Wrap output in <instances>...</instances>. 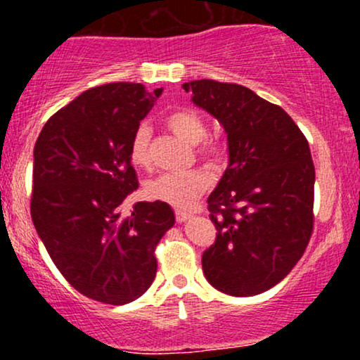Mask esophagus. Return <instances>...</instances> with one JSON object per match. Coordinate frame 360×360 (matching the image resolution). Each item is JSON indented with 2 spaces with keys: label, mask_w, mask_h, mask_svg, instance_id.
I'll return each mask as SVG.
<instances>
[{
  "label": "esophagus",
  "mask_w": 360,
  "mask_h": 360,
  "mask_svg": "<svg viewBox=\"0 0 360 360\" xmlns=\"http://www.w3.org/2000/svg\"><path fill=\"white\" fill-rule=\"evenodd\" d=\"M191 217H193V214L188 213V212H176V220L179 221V223L188 221Z\"/></svg>",
  "instance_id": "esophagus-1"
}]
</instances>
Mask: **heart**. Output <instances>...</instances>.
<instances>
[{"instance_id": "1", "label": "heart", "mask_w": 360, "mask_h": 360, "mask_svg": "<svg viewBox=\"0 0 360 360\" xmlns=\"http://www.w3.org/2000/svg\"><path fill=\"white\" fill-rule=\"evenodd\" d=\"M166 125L176 137L184 140L189 146H198L206 137V123L198 113L189 110H177L166 118ZM148 142H150V128L142 123L135 130L130 142V160L134 166L147 167L150 162L148 157ZM225 154V148L217 140H210L200 148V155L208 159L210 162H220ZM212 177L208 172L194 169L183 174H162L155 179L148 181L146 194L150 200L162 201L174 208H191L198 198L206 191Z\"/></svg>"}]
</instances>
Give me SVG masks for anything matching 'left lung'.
Wrapping results in <instances>:
<instances>
[{"label": "left lung", "mask_w": 360, "mask_h": 360, "mask_svg": "<svg viewBox=\"0 0 360 360\" xmlns=\"http://www.w3.org/2000/svg\"><path fill=\"white\" fill-rule=\"evenodd\" d=\"M226 134L229 166L208 196L217 240L203 272L230 296H254L291 272L313 230L315 166L304 135L281 106L240 84H183Z\"/></svg>", "instance_id": "obj_1"}]
</instances>
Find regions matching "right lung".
I'll return each instance as SVG.
<instances>
[{"label":"right lung","instance_id":"1","mask_svg":"<svg viewBox=\"0 0 360 360\" xmlns=\"http://www.w3.org/2000/svg\"><path fill=\"white\" fill-rule=\"evenodd\" d=\"M162 88L111 82L81 93L45 123L34 148L32 220L60 274L81 295L127 304L150 288L154 249L176 223L162 201L137 191L130 142Z\"/></svg>","mask_w":360,"mask_h":360}]
</instances>
